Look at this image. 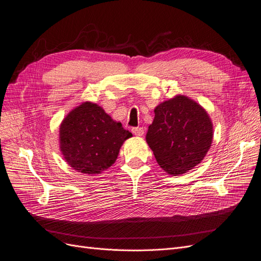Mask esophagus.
<instances>
[{"mask_svg": "<svg viewBox=\"0 0 261 261\" xmlns=\"http://www.w3.org/2000/svg\"><path fill=\"white\" fill-rule=\"evenodd\" d=\"M132 133L135 136L142 137L144 135V129L142 128V126H135V128H132Z\"/></svg>", "mask_w": 261, "mask_h": 261, "instance_id": "esophagus-1", "label": "esophagus"}]
</instances>
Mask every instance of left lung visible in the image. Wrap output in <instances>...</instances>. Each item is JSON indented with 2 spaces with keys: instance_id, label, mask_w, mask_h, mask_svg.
<instances>
[{
  "instance_id": "obj_1",
  "label": "left lung",
  "mask_w": 261,
  "mask_h": 261,
  "mask_svg": "<svg viewBox=\"0 0 261 261\" xmlns=\"http://www.w3.org/2000/svg\"><path fill=\"white\" fill-rule=\"evenodd\" d=\"M146 142L159 165L170 175H180L203 160L213 138L206 111L186 96L164 101L155 108Z\"/></svg>"
}]
</instances>
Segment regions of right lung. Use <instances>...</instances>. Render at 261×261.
Masks as SVG:
<instances>
[{"mask_svg": "<svg viewBox=\"0 0 261 261\" xmlns=\"http://www.w3.org/2000/svg\"><path fill=\"white\" fill-rule=\"evenodd\" d=\"M132 133L93 102H83L64 118L60 148L64 160L77 172L100 174L116 162L119 150Z\"/></svg>", "mask_w": 261, "mask_h": 261, "instance_id": "1", "label": "right lung"}]
</instances>
